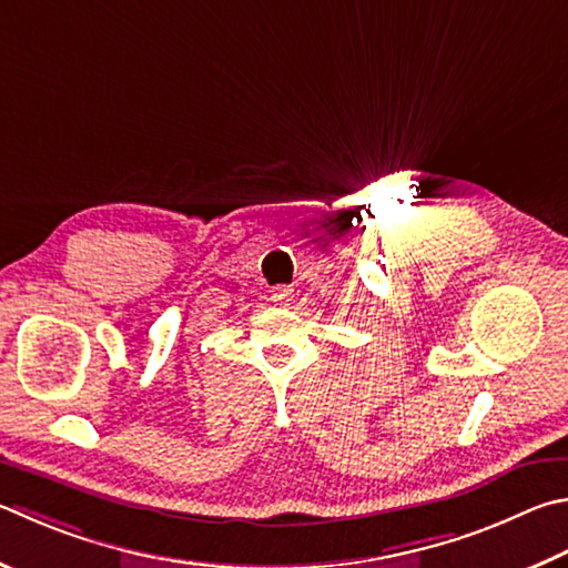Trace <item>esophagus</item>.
Wrapping results in <instances>:
<instances>
[{"label": "esophagus", "mask_w": 568, "mask_h": 568, "mask_svg": "<svg viewBox=\"0 0 568 568\" xmlns=\"http://www.w3.org/2000/svg\"><path fill=\"white\" fill-rule=\"evenodd\" d=\"M271 301L273 303H281V305H287L293 301V291L291 287H275V291L271 293Z\"/></svg>", "instance_id": "34e87169"}]
</instances>
